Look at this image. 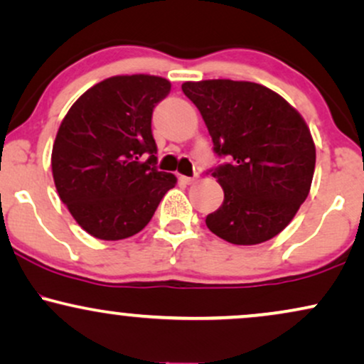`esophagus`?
Here are the masks:
<instances>
[{
    "label": "esophagus",
    "instance_id": "esophagus-1",
    "mask_svg": "<svg viewBox=\"0 0 364 364\" xmlns=\"http://www.w3.org/2000/svg\"><path fill=\"white\" fill-rule=\"evenodd\" d=\"M179 179H181V181L185 183V185H193V183L198 181V176H193V178H190V176H181Z\"/></svg>",
    "mask_w": 364,
    "mask_h": 364
}]
</instances>
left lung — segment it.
<instances>
[{
    "instance_id": "obj_1",
    "label": "left lung",
    "mask_w": 364,
    "mask_h": 364,
    "mask_svg": "<svg viewBox=\"0 0 364 364\" xmlns=\"http://www.w3.org/2000/svg\"><path fill=\"white\" fill-rule=\"evenodd\" d=\"M215 153L232 156L213 176L223 203L206 227L233 245L267 242L292 222L309 195L316 146L304 117L277 92L245 80L185 82Z\"/></svg>"
}]
</instances>
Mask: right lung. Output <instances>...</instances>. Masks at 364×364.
<instances>
[{
	"mask_svg": "<svg viewBox=\"0 0 364 364\" xmlns=\"http://www.w3.org/2000/svg\"><path fill=\"white\" fill-rule=\"evenodd\" d=\"M169 90L171 82L158 75L109 77L85 90L60 124L55 188L73 220L99 240L139 233L176 185L174 174L153 166L151 117Z\"/></svg>",
	"mask_w": 364,
	"mask_h": 364,
	"instance_id": "add662e5",
	"label": "right lung"
}]
</instances>
